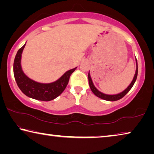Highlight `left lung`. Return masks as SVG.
I'll list each match as a JSON object with an SVG mask.
<instances>
[{
    "label": "left lung",
    "instance_id": "obj_1",
    "mask_svg": "<svg viewBox=\"0 0 154 154\" xmlns=\"http://www.w3.org/2000/svg\"><path fill=\"white\" fill-rule=\"evenodd\" d=\"M136 64H137L136 72H135L134 78H133V79H132V82L130 83V84L127 87L126 89H125L123 91V92H122L119 94H113V95L106 94L101 92L98 90L96 89V88L94 86V83L92 82V78H91V77H90V71H89V73H88V81H89V85H90L91 90H92V92L96 96H98V98H100L101 99H103V100H108V101H116V100H119V99L123 98L124 96L129 92L130 89H131L132 86H133V85L134 84L135 82H136L137 78V75H138V64H137V58H136Z\"/></svg>",
    "mask_w": 154,
    "mask_h": 154
}]
</instances>
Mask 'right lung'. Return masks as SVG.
Listing matches in <instances>:
<instances>
[{
	"instance_id": "add662e5",
	"label": "right lung",
	"mask_w": 154,
	"mask_h": 154,
	"mask_svg": "<svg viewBox=\"0 0 154 154\" xmlns=\"http://www.w3.org/2000/svg\"><path fill=\"white\" fill-rule=\"evenodd\" d=\"M26 43L17 51L14 62V74L20 90L26 96L38 100L50 101L58 97L65 90L71 75L77 69L66 71L56 82L49 83L36 82L25 75L21 66V58Z\"/></svg>"
}]
</instances>
